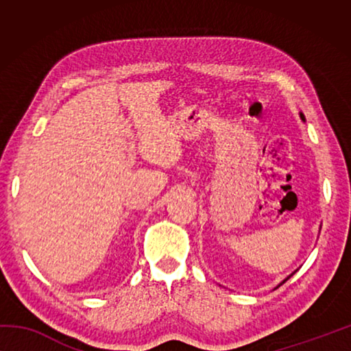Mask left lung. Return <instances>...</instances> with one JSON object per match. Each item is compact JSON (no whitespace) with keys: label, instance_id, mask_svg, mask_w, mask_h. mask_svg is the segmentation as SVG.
<instances>
[{"label":"left lung","instance_id":"obj_1","mask_svg":"<svg viewBox=\"0 0 351 351\" xmlns=\"http://www.w3.org/2000/svg\"><path fill=\"white\" fill-rule=\"evenodd\" d=\"M300 119H302V121H304V122H305V116H304V114H302V112H300ZM294 272H295V271H294ZM294 272H293V274H294ZM293 274H291V276H293ZM291 276H288V277H287V278H285V280H283V282H280V283H278V285H277V287H276V288H278V287H280V285H283V283H285V282H287V280H288V278H289V277H291ZM276 288H274V289H276Z\"/></svg>","mask_w":351,"mask_h":351}]
</instances>
